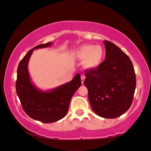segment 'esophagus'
I'll return each mask as SVG.
<instances>
[{
    "label": "esophagus",
    "instance_id": "esophagus-1",
    "mask_svg": "<svg viewBox=\"0 0 151 151\" xmlns=\"http://www.w3.org/2000/svg\"><path fill=\"white\" fill-rule=\"evenodd\" d=\"M84 80H85V76H84V75H81V82H82V84L84 83Z\"/></svg>",
    "mask_w": 151,
    "mask_h": 151
}]
</instances>
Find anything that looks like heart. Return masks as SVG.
<instances>
[{
  "mask_svg": "<svg viewBox=\"0 0 151 151\" xmlns=\"http://www.w3.org/2000/svg\"><path fill=\"white\" fill-rule=\"evenodd\" d=\"M74 55L80 60H84L83 65L86 69H94L102 62L104 53L100 45L85 44L76 49Z\"/></svg>",
  "mask_w": 151,
  "mask_h": 151,
  "instance_id": "1",
  "label": "heart"
}]
</instances>
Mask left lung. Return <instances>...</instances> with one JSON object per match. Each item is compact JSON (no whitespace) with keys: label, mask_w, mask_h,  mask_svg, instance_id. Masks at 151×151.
Segmentation results:
<instances>
[{"label":"left lung","mask_w":151,"mask_h":151,"mask_svg":"<svg viewBox=\"0 0 151 151\" xmlns=\"http://www.w3.org/2000/svg\"><path fill=\"white\" fill-rule=\"evenodd\" d=\"M104 43L106 59L96 69L85 70L84 84L94 112L113 119L124 114L131 106L136 78L129 57L113 42L104 40Z\"/></svg>","instance_id":"obj_1"}]
</instances>
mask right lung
<instances>
[{"label": "right lung", "instance_id": "obj_1", "mask_svg": "<svg viewBox=\"0 0 151 151\" xmlns=\"http://www.w3.org/2000/svg\"><path fill=\"white\" fill-rule=\"evenodd\" d=\"M51 45V42L39 45L28 51L18 65L16 82V93L24 112L31 118L43 123L55 122L67 115L72 96L82 83L78 73L71 81L49 91H42L32 84L28 72L31 55L35 49Z\"/></svg>", "mask_w": 151, "mask_h": 151}]
</instances>
